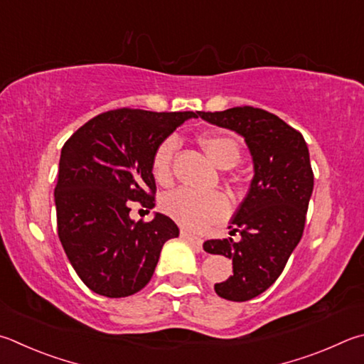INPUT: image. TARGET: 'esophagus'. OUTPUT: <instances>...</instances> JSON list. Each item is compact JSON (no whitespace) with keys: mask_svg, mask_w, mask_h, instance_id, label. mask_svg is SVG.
I'll return each mask as SVG.
<instances>
[{"mask_svg":"<svg viewBox=\"0 0 364 364\" xmlns=\"http://www.w3.org/2000/svg\"><path fill=\"white\" fill-rule=\"evenodd\" d=\"M181 237L183 239H186V240H189L191 243H194L196 247H202V243H203V240L200 239V237H197V235H193V234H189V232H186V230H181Z\"/></svg>","mask_w":364,"mask_h":364,"instance_id":"esophagus-1","label":"esophagus"}]
</instances>
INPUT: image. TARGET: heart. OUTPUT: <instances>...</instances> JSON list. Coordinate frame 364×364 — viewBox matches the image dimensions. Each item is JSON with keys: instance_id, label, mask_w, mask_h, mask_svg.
Masks as SVG:
<instances>
[{"instance_id": "heart-1", "label": "heart", "mask_w": 364, "mask_h": 364, "mask_svg": "<svg viewBox=\"0 0 364 364\" xmlns=\"http://www.w3.org/2000/svg\"><path fill=\"white\" fill-rule=\"evenodd\" d=\"M199 144L218 167L230 168L242 159V143L230 134H203ZM178 149L175 138H165L151 157V173L157 184L170 186L173 181V157ZM162 210L171 220L189 230L202 232L213 224L223 221L229 215L230 203L221 193L197 194L188 189H178L162 200Z\"/></svg>"}]
</instances>
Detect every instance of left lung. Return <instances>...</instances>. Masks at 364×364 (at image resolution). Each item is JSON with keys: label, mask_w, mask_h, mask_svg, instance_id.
<instances>
[{"label": "left lung", "mask_w": 364, "mask_h": 364, "mask_svg": "<svg viewBox=\"0 0 364 364\" xmlns=\"http://www.w3.org/2000/svg\"><path fill=\"white\" fill-rule=\"evenodd\" d=\"M199 116L240 134L253 156L255 178L229 226L242 239L203 243L207 253L232 259L234 275L216 283V294L250 301L279 279L302 237L314 189L309 148L301 132L266 109L235 107Z\"/></svg>", "instance_id": "obj_1"}]
</instances>
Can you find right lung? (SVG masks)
I'll use <instances>...</instances> for the list:
<instances>
[{
  "instance_id": "right-lung-1",
  "label": "right lung",
  "mask_w": 364,
  "mask_h": 364,
  "mask_svg": "<svg viewBox=\"0 0 364 364\" xmlns=\"http://www.w3.org/2000/svg\"><path fill=\"white\" fill-rule=\"evenodd\" d=\"M200 111L117 108L92 117L65 141L55 186L58 239L79 279L107 297L148 285L164 243L180 234L168 216L132 221L130 203H156L151 157Z\"/></svg>"
}]
</instances>
